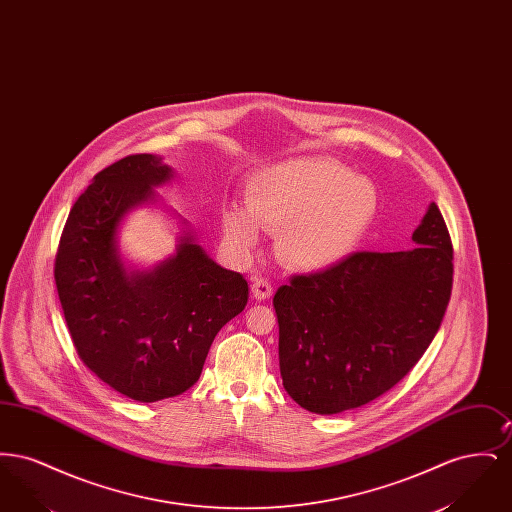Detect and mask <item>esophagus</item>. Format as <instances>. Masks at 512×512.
Masks as SVG:
<instances>
[{
	"mask_svg": "<svg viewBox=\"0 0 512 512\" xmlns=\"http://www.w3.org/2000/svg\"><path fill=\"white\" fill-rule=\"evenodd\" d=\"M251 282H253L251 284V292H253V297L257 301H265V299L272 295V284L268 282L265 276H253Z\"/></svg>",
	"mask_w": 512,
	"mask_h": 512,
	"instance_id": "34e87169",
	"label": "esophagus"
}]
</instances>
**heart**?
Masks as SVG:
<instances>
[{
  "instance_id": "obj_1",
  "label": "heart",
  "mask_w": 512,
  "mask_h": 512,
  "mask_svg": "<svg viewBox=\"0 0 512 512\" xmlns=\"http://www.w3.org/2000/svg\"><path fill=\"white\" fill-rule=\"evenodd\" d=\"M376 211L378 192L365 176L328 157L288 159L249 178L244 207L222 211V234L232 247L249 251L259 244V228L278 232L284 263L322 270L357 247Z\"/></svg>"
}]
</instances>
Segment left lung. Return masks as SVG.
Listing matches in <instances>:
<instances>
[{
  "label": "left lung",
  "instance_id": "1",
  "mask_svg": "<svg viewBox=\"0 0 512 512\" xmlns=\"http://www.w3.org/2000/svg\"><path fill=\"white\" fill-rule=\"evenodd\" d=\"M413 242L353 253L274 293L280 374L297 405L317 414L363 407L420 361L453 288V245L436 203Z\"/></svg>",
  "mask_w": 512,
  "mask_h": 512
}]
</instances>
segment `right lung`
Segmentation results:
<instances>
[{
    "label": "right lung",
    "instance_id": "right-lung-1",
    "mask_svg": "<svg viewBox=\"0 0 512 512\" xmlns=\"http://www.w3.org/2000/svg\"><path fill=\"white\" fill-rule=\"evenodd\" d=\"M172 178L161 157L128 155L76 199L55 257V286L74 347L99 380L153 403L190 390L220 328L247 305L240 272L219 267L184 230L149 270L124 267L119 226Z\"/></svg>",
    "mask_w": 512,
    "mask_h": 512
}]
</instances>
